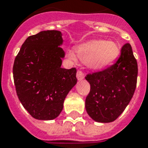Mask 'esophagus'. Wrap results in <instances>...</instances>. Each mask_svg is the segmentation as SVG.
<instances>
[{
	"mask_svg": "<svg viewBox=\"0 0 148 148\" xmlns=\"http://www.w3.org/2000/svg\"><path fill=\"white\" fill-rule=\"evenodd\" d=\"M85 77V75H84V73H83L82 71H77V78L78 81H81L82 80L83 78Z\"/></svg>",
	"mask_w": 148,
	"mask_h": 148,
	"instance_id": "34e87169",
	"label": "esophagus"
}]
</instances>
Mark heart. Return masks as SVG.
<instances>
[{
    "mask_svg": "<svg viewBox=\"0 0 148 148\" xmlns=\"http://www.w3.org/2000/svg\"><path fill=\"white\" fill-rule=\"evenodd\" d=\"M76 52L82 61L88 62L93 68L101 69L115 61L120 54V48L112 40H94L77 47ZM69 57L75 59L73 53H69Z\"/></svg>",
    "mask_w": 148,
    "mask_h": 148,
    "instance_id": "1",
    "label": "heart"
}]
</instances>
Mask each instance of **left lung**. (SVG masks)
I'll return each mask as SVG.
<instances>
[{
  "mask_svg": "<svg viewBox=\"0 0 148 148\" xmlns=\"http://www.w3.org/2000/svg\"><path fill=\"white\" fill-rule=\"evenodd\" d=\"M137 74V62L132 47L125 44L114 64L86 74L85 79L90 84V92L85 99L88 115L94 121L104 123L118 119L132 98Z\"/></svg>",
  "mask_w": 148,
  "mask_h": 148,
  "instance_id": "1",
  "label": "left lung"
}]
</instances>
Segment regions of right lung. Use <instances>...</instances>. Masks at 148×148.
Returning <instances> with one entry per match:
<instances>
[{"label":"right lung","mask_w":148,"mask_h":148,"mask_svg":"<svg viewBox=\"0 0 148 148\" xmlns=\"http://www.w3.org/2000/svg\"><path fill=\"white\" fill-rule=\"evenodd\" d=\"M62 33L45 30L24 41L13 65L18 99L33 118L52 120L59 116L63 102L77 83L75 67H61L64 51Z\"/></svg>","instance_id":"add662e5"}]
</instances>
